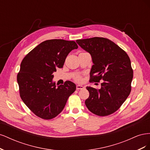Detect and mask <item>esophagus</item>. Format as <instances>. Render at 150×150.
Wrapping results in <instances>:
<instances>
[{
  "label": "esophagus",
  "mask_w": 150,
  "mask_h": 150,
  "mask_svg": "<svg viewBox=\"0 0 150 150\" xmlns=\"http://www.w3.org/2000/svg\"><path fill=\"white\" fill-rule=\"evenodd\" d=\"M84 87L83 86H81V85H77L76 86V89L77 90H79V89H84Z\"/></svg>",
  "instance_id": "1"
}]
</instances>
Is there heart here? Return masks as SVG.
<instances>
[{"label":"heart","mask_w":150,"mask_h":150,"mask_svg":"<svg viewBox=\"0 0 150 150\" xmlns=\"http://www.w3.org/2000/svg\"><path fill=\"white\" fill-rule=\"evenodd\" d=\"M74 79H75V81H77V82H80V81H81V80H82V78H81V76L78 75V76H76L75 77Z\"/></svg>","instance_id":"obj_1"}]
</instances>
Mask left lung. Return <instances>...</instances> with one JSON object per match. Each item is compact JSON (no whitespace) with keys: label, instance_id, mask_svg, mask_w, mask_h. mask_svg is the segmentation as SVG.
<instances>
[{"label":"left lung","instance_id":"left-lung-1","mask_svg":"<svg viewBox=\"0 0 150 150\" xmlns=\"http://www.w3.org/2000/svg\"><path fill=\"white\" fill-rule=\"evenodd\" d=\"M92 57L91 82L103 80L101 89L87 86L89 98L85 101L93 114L106 116L121 107L130 94L133 71L126 52L110 39L95 37L76 40Z\"/></svg>","mask_w":150,"mask_h":150}]
</instances>
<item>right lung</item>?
<instances>
[{
	"mask_svg": "<svg viewBox=\"0 0 150 150\" xmlns=\"http://www.w3.org/2000/svg\"><path fill=\"white\" fill-rule=\"evenodd\" d=\"M78 48L75 41L47 40L22 61L17 76L20 96L29 110L40 118L51 120L57 116L76 91V84L71 81H67L57 87L52 79L53 72L62 68L68 54Z\"/></svg>",
	"mask_w": 150,
	"mask_h": 150,
	"instance_id": "1",
	"label": "right lung"
}]
</instances>
